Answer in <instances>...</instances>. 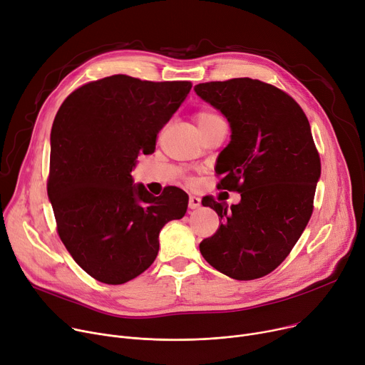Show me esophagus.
Wrapping results in <instances>:
<instances>
[{
	"mask_svg": "<svg viewBox=\"0 0 365 365\" xmlns=\"http://www.w3.org/2000/svg\"><path fill=\"white\" fill-rule=\"evenodd\" d=\"M187 205H189V208H190V210H197V208L201 205V198L190 195V197H189V202H187Z\"/></svg>",
	"mask_w": 365,
	"mask_h": 365,
	"instance_id": "34e87169",
	"label": "esophagus"
}]
</instances>
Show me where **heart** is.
Instances as JSON below:
<instances>
[{
	"label": "heart",
	"mask_w": 365,
	"mask_h": 365,
	"mask_svg": "<svg viewBox=\"0 0 365 365\" xmlns=\"http://www.w3.org/2000/svg\"><path fill=\"white\" fill-rule=\"evenodd\" d=\"M195 120L197 123L200 126V129H204V128H208L214 123H217V121L223 120L220 115H218L217 113H214L212 110H208V108H202L200 111L195 113Z\"/></svg>",
	"instance_id": "1"
}]
</instances>
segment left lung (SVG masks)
I'll list each match as a JSON object with an SVG mask.
<instances>
[{
	"label": "left lung",
	"instance_id": "left-lung-1",
	"mask_svg": "<svg viewBox=\"0 0 365 365\" xmlns=\"http://www.w3.org/2000/svg\"><path fill=\"white\" fill-rule=\"evenodd\" d=\"M195 92L230 123V142L215 165L223 176L217 187L240 193L232 207L202 200L222 225L200 251L232 279H259L292 251L314 210L322 163L309 121L292 96L258 79L200 83Z\"/></svg>",
	"mask_w": 365,
	"mask_h": 365
}]
</instances>
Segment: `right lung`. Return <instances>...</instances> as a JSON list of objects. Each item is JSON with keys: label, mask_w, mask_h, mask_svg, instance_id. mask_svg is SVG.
<instances>
[{"label": "right lung", "mask_w": 365, "mask_h": 365, "mask_svg": "<svg viewBox=\"0 0 365 365\" xmlns=\"http://www.w3.org/2000/svg\"><path fill=\"white\" fill-rule=\"evenodd\" d=\"M190 88L114 75L73 91L57 111L48 198L66 250L95 280L138 277L157 258L163 226L186 212L182 189L167 186L154 197L130 173L140 153L155 151L158 132Z\"/></svg>", "instance_id": "add662e5"}]
</instances>
